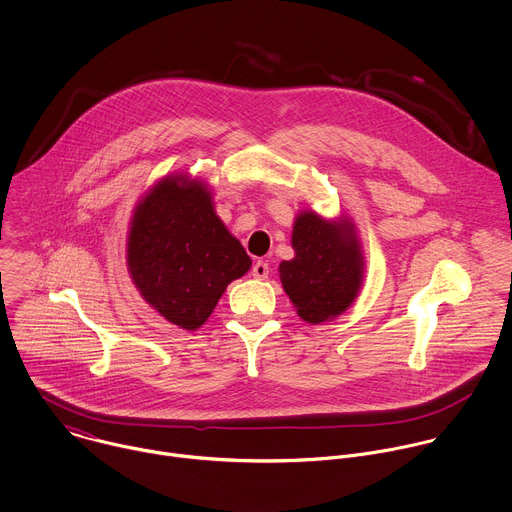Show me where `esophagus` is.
Segmentation results:
<instances>
[{"label":"esophagus","instance_id":"1","mask_svg":"<svg viewBox=\"0 0 512 512\" xmlns=\"http://www.w3.org/2000/svg\"><path fill=\"white\" fill-rule=\"evenodd\" d=\"M251 273H253V277H257V279H265V277L269 275V263H265V261H257V263L253 265Z\"/></svg>","mask_w":512,"mask_h":512}]
</instances>
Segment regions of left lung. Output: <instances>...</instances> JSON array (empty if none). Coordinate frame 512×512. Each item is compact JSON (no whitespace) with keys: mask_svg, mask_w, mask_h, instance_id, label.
Returning <instances> with one entry per match:
<instances>
[{"mask_svg":"<svg viewBox=\"0 0 512 512\" xmlns=\"http://www.w3.org/2000/svg\"><path fill=\"white\" fill-rule=\"evenodd\" d=\"M295 257L279 265L285 293L307 323L344 313L362 285V253L350 223H325L303 213L293 227Z\"/></svg>","mask_w":512,"mask_h":512,"instance_id":"1","label":"left lung"}]
</instances>
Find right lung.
Segmentation results:
<instances>
[{
	"label": "right lung",
	"mask_w": 512,
	"mask_h": 512,
	"mask_svg": "<svg viewBox=\"0 0 512 512\" xmlns=\"http://www.w3.org/2000/svg\"><path fill=\"white\" fill-rule=\"evenodd\" d=\"M251 259L213 211L209 191L168 177L136 209L128 269L140 295L170 323L197 329Z\"/></svg>",
	"instance_id": "right-lung-1"
}]
</instances>
